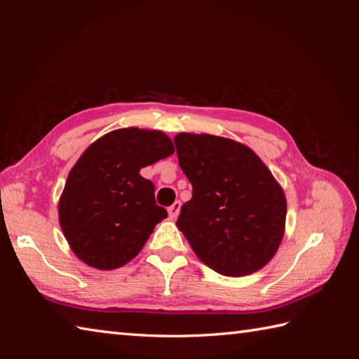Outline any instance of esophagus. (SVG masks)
Returning <instances> with one entry per match:
<instances>
[{
  "label": "esophagus",
  "instance_id": "1",
  "mask_svg": "<svg viewBox=\"0 0 359 359\" xmlns=\"http://www.w3.org/2000/svg\"><path fill=\"white\" fill-rule=\"evenodd\" d=\"M180 210H181V202H180V201L173 202V203L169 206V208H168V212H169L170 219H177L178 214H180Z\"/></svg>",
  "mask_w": 359,
  "mask_h": 359
}]
</instances>
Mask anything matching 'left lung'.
<instances>
[{"mask_svg":"<svg viewBox=\"0 0 359 359\" xmlns=\"http://www.w3.org/2000/svg\"><path fill=\"white\" fill-rule=\"evenodd\" d=\"M193 196L178 229L215 273L241 277L262 269L285 235L286 196L252 148L208 133L173 137Z\"/></svg>","mask_w":359,"mask_h":359,"instance_id":"obj_1","label":"left lung"}]
</instances>
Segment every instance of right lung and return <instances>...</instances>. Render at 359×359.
Masks as SVG:
<instances>
[{"label": "right lung", "instance_id": "1", "mask_svg": "<svg viewBox=\"0 0 359 359\" xmlns=\"http://www.w3.org/2000/svg\"><path fill=\"white\" fill-rule=\"evenodd\" d=\"M173 151L168 135L137 127L114 130L83 151L58 202L62 233L83 264L111 271L139 255L168 217L139 172Z\"/></svg>", "mask_w": 359, "mask_h": 359}]
</instances>
